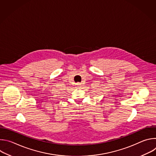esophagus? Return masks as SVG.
I'll return each mask as SVG.
<instances>
[{
	"instance_id": "esophagus-1",
	"label": "esophagus",
	"mask_w": 156,
	"mask_h": 156,
	"mask_svg": "<svg viewBox=\"0 0 156 156\" xmlns=\"http://www.w3.org/2000/svg\"><path fill=\"white\" fill-rule=\"evenodd\" d=\"M76 86H78V87H80V86H81V84H80V83H78L77 84H76Z\"/></svg>"
}]
</instances>
